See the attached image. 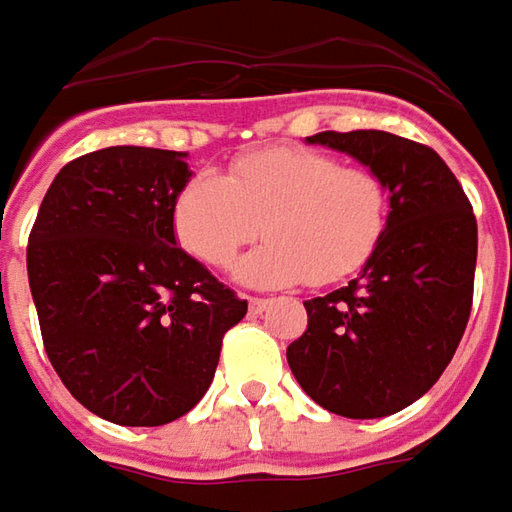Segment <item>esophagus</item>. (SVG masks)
<instances>
[{"label": "esophagus", "instance_id": "obj_1", "mask_svg": "<svg viewBox=\"0 0 512 512\" xmlns=\"http://www.w3.org/2000/svg\"><path fill=\"white\" fill-rule=\"evenodd\" d=\"M266 308H269V300H263V297H252V300H249V311H252V314H263Z\"/></svg>", "mask_w": 512, "mask_h": 512}]
</instances>
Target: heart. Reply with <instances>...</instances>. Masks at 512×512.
Listing matches in <instances>:
<instances>
[{"label": "heart", "mask_w": 512, "mask_h": 512, "mask_svg": "<svg viewBox=\"0 0 512 512\" xmlns=\"http://www.w3.org/2000/svg\"><path fill=\"white\" fill-rule=\"evenodd\" d=\"M387 212V184L373 170L311 148H269L235 159L224 176L196 173L170 215L176 241L212 269L229 266L263 224L269 241L238 260L235 277L285 288L339 283L361 269L387 232Z\"/></svg>", "instance_id": "1"}]
</instances>
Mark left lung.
<instances>
[{
    "label": "left lung",
    "mask_w": 512,
    "mask_h": 512,
    "mask_svg": "<svg viewBox=\"0 0 512 512\" xmlns=\"http://www.w3.org/2000/svg\"><path fill=\"white\" fill-rule=\"evenodd\" d=\"M328 145L381 176L387 232L356 280L305 302L308 330L285 358L328 412L387 417L426 395L457 353L474 300L476 218L457 176L389 131H322Z\"/></svg>",
    "instance_id": "obj_1"
}]
</instances>
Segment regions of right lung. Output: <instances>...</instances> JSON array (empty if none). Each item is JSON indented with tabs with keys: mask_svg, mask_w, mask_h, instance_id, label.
<instances>
[{
	"mask_svg": "<svg viewBox=\"0 0 512 512\" xmlns=\"http://www.w3.org/2000/svg\"><path fill=\"white\" fill-rule=\"evenodd\" d=\"M179 151L114 145L52 179L27 241L41 339L64 387L117 426L187 415L246 300L173 235V198L190 182Z\"/></svg>",
	"mask_w": 512,
	"mask_h": 512,
	"instance_id": "add662e5",
	"label": "right lung"
}]
</instances>
